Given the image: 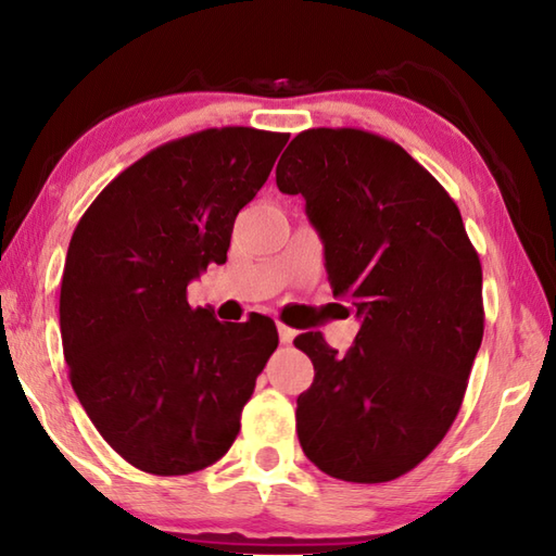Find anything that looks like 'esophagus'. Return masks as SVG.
Instances as JSON below:
<instances>
[{
  "instance_id": "esophagus-1",
  "label": "esophagus",
  "mask_w": 556,
  "mask_h": 556,
  "mask_svg": "<svg viewBox=\"0 0 556 556\" xmlns=\"http://www.w3.org/2000/svg\"><path fill=\"white\" fill-rule=\"evenodd\" d=\"M277 330H279V342L281 344H291L293 337H296V330L289 328L285 323H277Z\"/></svg>"
}]
</instances>
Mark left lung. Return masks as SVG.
Wrapping results in <instances>:
<instances>
[{"label":"left lung","instance_id":"obj_1","mask_svg":"<svg viewBox=\"0 0 556 556\" xmlns=\"http://www.w3.org/2000/svg\"><path fill=\"white\" fill-rule=\"evenodd\" d=\"M277 185L303 194L332 293L362 318L346 354L320 332L293 340L315 368L296 400L301 448L337 480H397L460 412L484 334L480 255L443 185L366 129L296 135Z\"/></svg>","mask_w":556,"mask_h":556}]
</instances>
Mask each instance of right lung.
Instances as JSON below:
<instances>
[{"label":"right lung","mask_w":556,"mask_h":556,"mask_svg":"<svg viewBox=\"0 0 556 556\" xmlns=\"http://www.w3.org/2000/svg\"><path fill=\"white\" fill-rule=\"evenodd\" d=\"M289 135L212 127L135 161L76 224L60 289L62 350L86 415L149 475L224 458L277 350L275 320L224 325L188 285L224 265L238 212Z\"/></svg>","instance_id":"obj_1"}]
</instances>
